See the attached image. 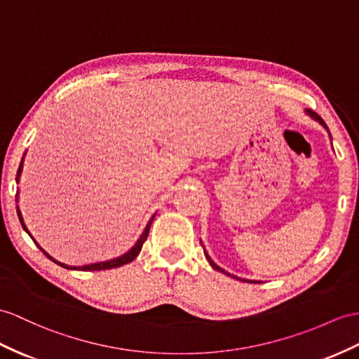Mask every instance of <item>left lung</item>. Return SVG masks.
Returning <instances> with one entry per match:
<instances>
[{
  "label": "left lung",
  "instance_id": "1",
  "mask_svg": "<svg viewBox=\"0 0 359 359\" xmlns=\"http://www.w3.org/2000/svg\"><path fill=\"white\" fill-rule=\"evenodd\" d=\"M306 114H308V116H311L313 120H317L318 121V123L321 125V126H325L326 129H327V126H326V123H325V121H323V118L318 116V114L317 112H313V111H311V109H306ZM327 133H329V129H327ZM329 135H330V133H329ZM204 255H205V257H207V260H208V264L210 265H212V268L213 269H216V271H219V273H224V274H226V276H230V277H233V278H239V277H236V276H233V274H230V273H226V271L225 269H222L221 266H217L216 264H215V262L212 260V259H210V256L207 255V251L204 250ZM239 280H242V282H250V280H245V278H239ZM252 282V280H251ZM256 283V282H255Z\"/></svg>",
  "mask_w": 359,
  "mask_h": 359
}]
</instances>
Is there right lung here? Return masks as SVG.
Masks as SVG:
<instances>
[{
	"instance_id": "add662e5",
	"label": "right lung",
	"mask_w": 359,
	"mask_h": 359,
	"mask_svg": "<svg viewBox=\"0 0 359 359\" xmlns=\"http://www.w3.org/2000/svg\"><path fill=\"white\" fill-rule=\"evenodd\" d=\"M22 161H24V158H22ZM22 161H21V164H20L18 173H16V181H20V177H21V172H22ZM16 196H18V195H16ZM16 201H18V198H16ZM16 212H18V216H20V221H21L22 229H24V230H25V233H27V234L30 236V238L33 239V242L36 243V245L39 247V250L43 252V255H46L50 260H53L55 264L60 265L62 268H67V269H79V271H102V269H111V268H117V266H121V265H126V264H129V262H133V260L140 255V251H142V247H143L144 241L147 239V234H149L151 225H152V221H154V217H155V215L151 217V221L147 222L144 231L142 233V236H140L138 241L135 242V245H134L133 248H130L129 251H126L125 255H121L120 257H116V259L107 260V262H99V264H91V265H83V266H69V265H65V264H62V262H57L56 259L51 257V256L48 255V252H47L46 250H43L36 241H34V238L32 236V233L29 231V229H27V226H25V224H24V219H22V215H21V210H20V207H16Z\"/></svg>"
}]
</instances>
